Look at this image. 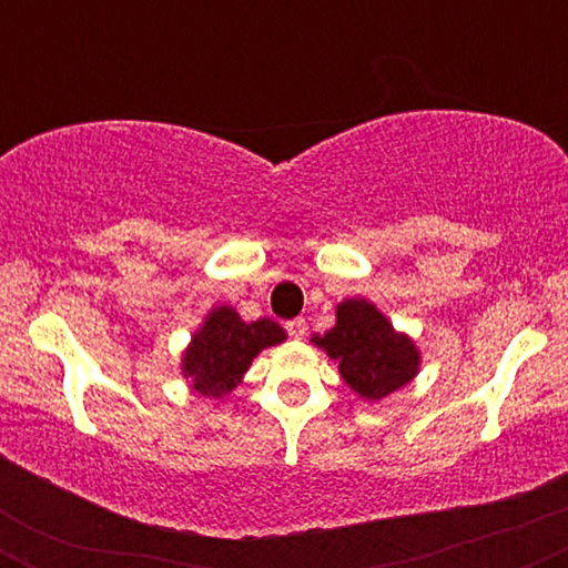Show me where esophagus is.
Segmentation results:
<instances>
[{
    "label": "esophagus",
    "mask_w": 568,
    "mask_h": 568,
    "mask_svg": "<svg viewBox=\"0 0 568 568\" xmlns=\"http://www.w3.org/2000/svg\"><path fill=\"white\" fill-rule=\"evenodd\" d=\"M285 331H288L291 338H304L306 336V321H304V317H293V321L285 323Z\"/></svg>",
    "instance_id": "34e87169"
}]
</instances>
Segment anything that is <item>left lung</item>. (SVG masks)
<instances>
[{"label":"left lung","mask_w":568,"mask_h":568,"mask_svg":"<svg viewBox=\"0 0 568 568\" xmlns=\"http://www.w3.org/2000/svg\"><path fill=\"white\" fill-rule=\"evenodd\" d=\"M317 347L338 363L344 382L366 400H382L419 371V349L397 334L387 317L366 298H347L336 306V325L325 336H312Z\"/></svg>","instance_id":"left-lung-1"}]
</instances>
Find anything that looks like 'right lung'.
Returning <instances> with one entry per match:
<instances>
[{"mask_svg": "<svg viewBox=\"0 0 568 568\" xmlns=\"http://www.w3.org/2000/svg\"><path fill=\"white\" fill-rule=\"evenodd\" d=\"M285 331L275 321L262 317L243 323L232 306H216L181 357V371L192 382L194 393L221 397L237 387L253 357L264 347H275Z\"/></svg>", "mask_w": 568, "mask_h": 568, "instance_id": "right-lung-1", "label": "right lung"}]
</instances>
